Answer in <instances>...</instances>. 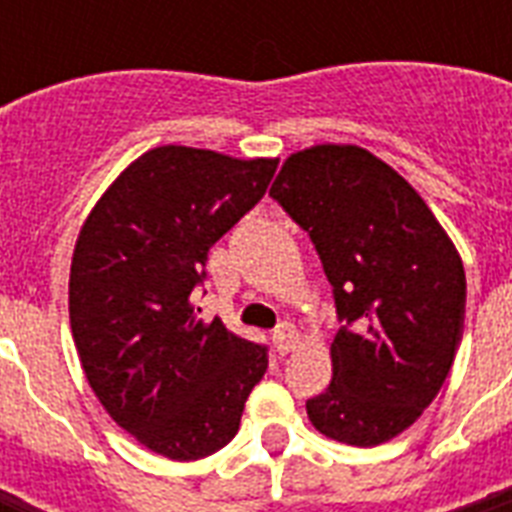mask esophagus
<instances>
[{
  "label": "esophagus",
  "instance_id": "34e87169",
  "mask_svg": "<svg viewBox=\"0 0 512 512\" xmlns=\"http://www.w3.org/2000/svg\"><path fill=\"white\" fill-rule=\"evenodd\" d=\"M271 340H273V348H276V353H279V356H287L289 350H295L300 335H297V329L292 327V324H281L279 329H273Z\"/></svg>",
  "mask_w": 512,
  "mask_h": 512
}]
</instances>
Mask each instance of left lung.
I'll list each match as a JSON object with an SVG mask.
<instances>
[{
	"label": "left lung",
	"instance_id": "left-lung-1",
	"mask_svg": "<svg viewBox=\"0 0 512 512\" xmlns=\"http://www.w3.org/2000/svg\"><path fill=\"white\" fill-rule=\"evenodd\" d=\"M271 196L311 236L332 284V382L305 401L313 428L350 446L404 433L444 385L465 324V268L436 215L358 146L281 164Z\"/></svg>",
	"mask_w": 512,
	"mask_h": 512
}]
</instances>
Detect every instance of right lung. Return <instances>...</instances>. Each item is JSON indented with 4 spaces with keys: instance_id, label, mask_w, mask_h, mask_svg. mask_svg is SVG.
<instances>
[{
    "instance_id": "add662e5",
    "label": "right lung",
    "mask_w": 512,
    "mask_h": 512,
    "mask_svg": "<svg viewBox=\"0 0 512 512\" xmlns=\"http://www.w3.org/2000/svg\"><path fill=\"white\" fill-rule=\"evenodd\" d=\"M276 159L151 148L108 185L76 239L68 316L92 393L119 428L177 462L239 430L268 350L199 319L207 252L257 201Z\"/></svg>"
}]
</instances>
